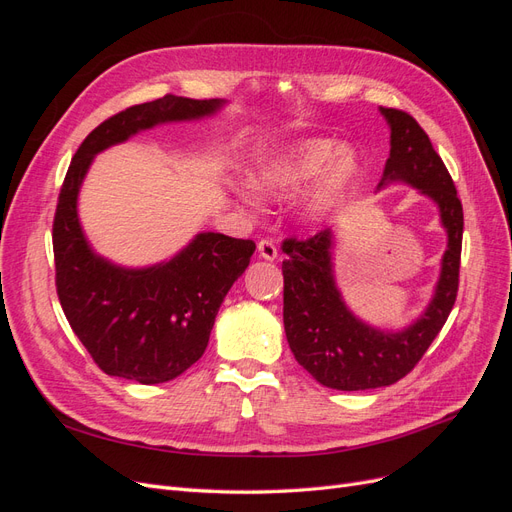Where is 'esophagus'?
I'll return each instance as SVG.
<instances>
[{"mask_svg": "<svg viewBox=\"0 0 512 512\" xmlns=\"http://www.w3.org/2000/svg\"><path fill=\"white\" fill-rule=\"evenodd\" d=\"M258 254L265 260H275L277 258V245L273 239H260L258 241Z\"/></svg>", "mask_w": 512, "mask_h": 512, "instance_id": "34e87169", "label": "esophagus"}]
</instances>
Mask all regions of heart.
<instances>
[{
	"instance_id": "obj_1",
	"label": "heart",
	"mask_w": 512,
	"mask_h": 512,
	"mask_svg": "<svg viewBox=\"0 0 512 512\" xmlns=\"http://www.w3.org/2000/svg\"><path fill=\"white\" fill-rule=\"evenodd\" d=\"M359 173V158L335 138H305L280 149L256 164L254 188L267 196H286L316 179L309 188L303 211L309 218L331 209Z\"/></svg>"
}]
</instances>
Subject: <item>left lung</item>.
<instances>
[{
    "label": "left lung",
    "instance_id": "8db88e82",
    "mask_svg": "<svg viewBox=\"0 0 512 512\" xmlns=\"http://www.w3.org/2000/svg\"><path fill=\"white\" fill-rule=\"evenodd\" d=\"M391 126L386 181H406L433 198L448 232L442 275L427 312L401 333H382L356 320L339 297L331 271V230L284 239V329L294 359L337 391L389 386L408 376L442 331L459 290L463 207L453 177L427 132L406 111L380 108Z\"/></svg>",
    "mask_w": 512,
    "mask_h": 512
}]
</instances>
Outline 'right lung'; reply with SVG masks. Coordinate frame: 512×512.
Masks as SVG:
<instances>
[{
	"mask_svg": "<svg viewBox=\"0 0 512 512\" xmlns=\"http://www.w3.org/2000/svg\"><path fill=\"white\" fill-rule=\"evenodd\" d=\"M220 104L166 94L130 106L87 134L61 183L53 220L57 297L72 331L108 376L158 384L194 365L256 243L203 232L164 265L119 269L91 252L83 237L76 218L81 181L98 151L156 123L211 115Z\"/></svg>",
	"mask_w": 512,
	"mask_h": 512,
	"instance_id": "add662e5",
	"label": "right lung"
}]
</instances>
